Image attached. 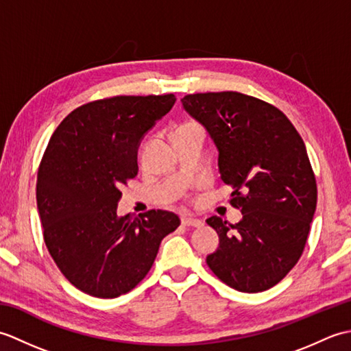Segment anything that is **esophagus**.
<instances>
[{
	"label": "esophagus",
	"instance_id": "esophagus-1",
	"mask_svg": "<svg viewBox=\"0 0 351 351\" xmlns=\"http://www.w3.org/2000/svg\"><path fill=\"white\" fill-rule=\"evenodd\" d=\"M182 225L184 226H191V228H202L204 223L197 220V219H191V217H182Z\"/></svg>",
	"mask_w": 351,
	"mask_h": 351
}]
</instances>
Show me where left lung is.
Here are the masks:
<instances>
[{
  "label": "left lung",
  "mask_w": 351,
  "mask_h": 351,
  "mask_svg": "<svg viewBox=\"0 0 351 351\" xmlns=\"http://www.w3.org/2000/svg\"><path fill=\"white\" fill-rule=\"evenodd\" d=\"M184 108L219 149L220 178L243 220L213 215L219 249L206 264L228 287L261 293L300 259L317 208V182L300 134L271 104L238 92L185 95Z\"/></svg>",
  "instance_id": "1"
}]
</instances>
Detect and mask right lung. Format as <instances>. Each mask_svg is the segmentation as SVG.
<instances>
[{
    "mask_svg": "<svg viewBox=\"0 0 351 351\" xmlns=\"http://www.w3.org/2000/svg\"><path fill=\"white\" fill-rule=\"evenodd\" d=\"M176 96H113L66 116L37 171L43 240L73 287L98 299L130 293L151 270L160 243L180 226L170 211L119 217L121 189L136 178L141 137Z\"/></svg>",
    "mask_w": 351,
    "mask_h": 351,
    "instance_id": "obj_1",
    "label": "right lung"
}]
</instances>
